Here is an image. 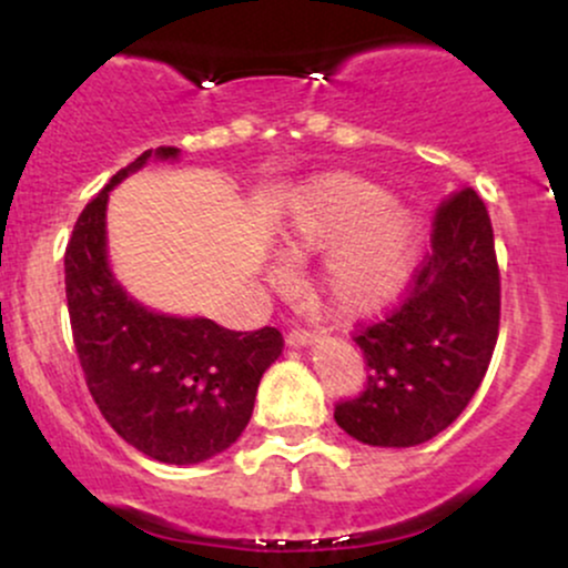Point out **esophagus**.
<instances>
[{"label": "esophagus", "instance_id": "1", "mask_svg": "<svg viewBox=\"0 0 568 568\" xmlns=\"http://www.w3.org/2000/svg\"><path fill=\"white\" fill-rule=\"evenodd\" d=\"M312 334L310 328H302V325H296V328L288 331V336H285V342H288V347H306V344H312Z\"/></svg>", "mask_w": 568, "mask_h": 568}]
</instances>
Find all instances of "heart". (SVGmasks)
I'll list each match as a JSON object with an SVG mask.
<instances>
[{"instance_id": "1", "label": "heart", "mask_w": 568, "mask_h": 568, "mask_svg": "<svg viewBox=\"0 0 568 568\" xmlns=\"http://www.w3.org/2000/svg\"><path fill=\"white\" fill-rule=\"evenodd\" d=\"M293 253L331 251L323 288L338 315H368L400 296L419 253V221L352 173H328L293 200L285 226Z\"/></svg>"}]
</instances>
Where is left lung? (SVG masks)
Returning a JSON list of instances; mask_svg holds the SVG:
<instances>
[{
	"instance_id": "1",
	"label": "left lung",
	"mask_w": 568,
	"mask_h": 568,
	"mask_svg": "<svg viewBox=\"0 0 568 568\" xmlns=\"http://www.w3.org/2000/svg\"><path fill=\"white\" fill-rule=\"evenodd\" d=\"M499 264L484 200L456 189L435 207L429 251L400 302L352 338L363 393L338 400L336 425L368 446H419L443 433L484 382L499 336Z\"/></svg>"
}]
</instances>
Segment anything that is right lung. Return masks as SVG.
Returning <instances> with one entry per match:
<instances>
[{
    "label": "right lung",
    "instance_id": "1",
    "mask_svg": "<svg viewBox=\"0 0 568 568\" xmlns=\"http://www.w3.org/2000/svg\"><path fill=\"white\" fill-rule=\"evenodd\" d=\"M158 158L179 149L160 146ZM152 158L112 175L84 205L67 256V304L77 357L103 419L122 440L165 465L211 459L240 438L262 374L283 352L277 328L230 331L205 317L143 310L106 264L109 189Z\"/></svg>",
    "mask_w": 568,
    "mask_h": 568
}]
</instances>
